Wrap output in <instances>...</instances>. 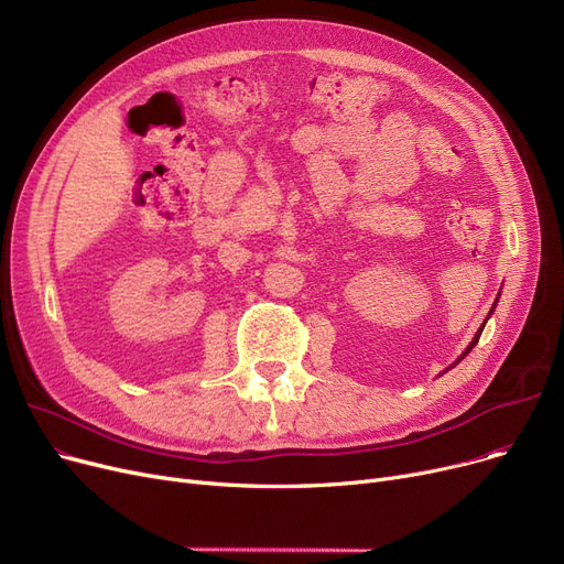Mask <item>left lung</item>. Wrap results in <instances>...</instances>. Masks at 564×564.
I'll list each match as a JSON object with an SVG mask.
<instances>
[{"label": "left lung", "mask_w": 564, "mask_h": 564, "mask_svg": "<svg viewBox=\"0 0 564 564\" xmlns=\"http://www.w3.org/2000/svg\"><path fill=\"white\" fill-rule=\"evenodd\" d=\"M494 306H496V304H494ZM494 306H491V311H489V313H494ZM487 317H489V315H487ZM485 322H487V319H485ZM482 329H485V324H482V327H480V332H478V334H476V338H473V343H470V345H468V349H466V351H464V354H462V357H459V359H464V357H466V354H468V351H470V349H473V347H476V343H478V340H480V334H482Z\"/></svg>", "instance_id": "left-lung-1"}]
</instances>
